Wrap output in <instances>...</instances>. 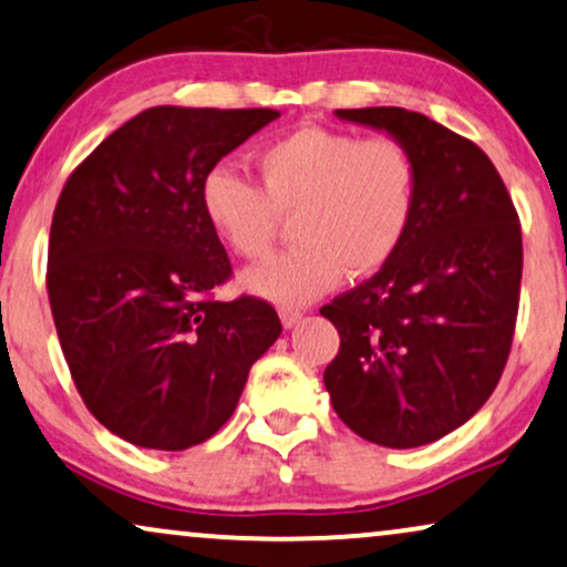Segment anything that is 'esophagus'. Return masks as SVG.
<instances>
[{
	"instance_id": "1",
	"label": "esophagus",
	"mask_w": 567,
	"mask_h": 567,
	"mask_svg": "<svg viewBox=\"0 0 567 567\" xmlns=\"http://www.w3.org/2000/svg\"><path fill=\"white\" fill-rule=\"evenodd\" d=\"M278 317H281V322H284V328L286 330H291V328H297V324L301 322V309H293V307H281L278 309Z\"/></svg>"
}]
</instances>
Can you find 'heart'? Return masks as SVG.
I'll return each instance as SVG.
<instances>
[{
	"label": "heart",
	"instance_id": "obj_1",
	"mask_svg": "<svg viewBox=\"0 0 567 567\" xmlns=\"http://www.w3.org/2000/svg\"><path fill=\"white\" fill-rule=\"evenodd\" d=\"M260 188L231 167L200 181V212L239 258H262L281 216L297 247L245 270L239 284L278 307H301L390 262L415 214L417 165L400 138L301 126L258 152Z\"/></svg>",
	"mask_w": 567,
	"mask_h": 567
}]
</instances>
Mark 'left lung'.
Listing matches in <instances>:
<instances>
[{
	"label": "left lung",
	"instance_id": "left-lung-1",
	"mask_svg": "<svg viewBox=\"0 0 567 567\" xmlns=\"http://www.w3.org/2000/svg\"><path fill=\"white\" fill-rule=\"evenodd\" d=\"M400 138L417 198L400 250L320 315L340 332L324 390L371 444L415 449L470 421L491 398L514 340L522 227L487 154L405 107L336 111Z\"/></svg>",
	"mask_w": 567,
	"mask_h": 567
}]
</instances>
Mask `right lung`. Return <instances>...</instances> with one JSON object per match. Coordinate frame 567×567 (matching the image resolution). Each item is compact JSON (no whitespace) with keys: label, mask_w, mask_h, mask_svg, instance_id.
Listing matches in <instances>:
<instances>
[{"label":"right lung","mask_w":567,"mask_h":567,"mask_svg":"<svg viewBox=\"0 0 567 567\" xmlns=\"http://www.w3.org/2000/svg\"><path fill=\"white\" fill-rule=\"evenodd\" d=\"M278 115L150 107L61 190L49 243L59 343L84 405L128 444L183 452L212 439L281 336L266 301L208 299L231 266L198 198L208 169Z\"/></svg>","instance_id":"1"}]
</instances>
